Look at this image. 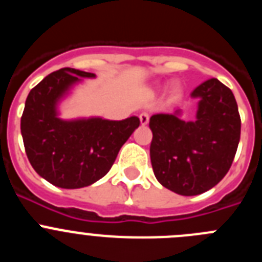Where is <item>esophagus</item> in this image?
Masks as SVG:
<instances>
[{"mask_svg":"<svg viewBox=\"0 0 262 262\" xmlns=\"http://www.w3.org/2000/svg\"><path fill=\"white\" fill-rule=\"evenodd\" d=\"M139 119H140V123H142V126H145V124H148V122H149V115H148V113H142V114L139 115Z\"/></svg>","mask_w":262,"mask_h":262,"instance_id":"34e87169","label":"esophagus"}]
</instances>
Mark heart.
Instances as JSON below:
<instances>
[{"instance_id":"b5f03b06","label":"heart","mask_w":262,"mask_h":262,"mask_svg":"<svg viewBox=\"0 0 262 262\" xmlns=\"http://www.w3.org/2000/svg\"><path fill=\"white\" fill-rule=\"evenodd\" d=\"M172 93L173 94H178V93H180V86H178V85H173V86H172Z\"/></svg>"}]
</instances>
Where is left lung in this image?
Instances as JSON below:
<instances>
[{"instance_id":"1","label":"left lung","mask_w":262,"mask_h":262,"mask_svg":"<svg viewBox=\"0 0 262 262\" xmlns=\"http://www.w3.org/2000/svg\"><path fill=\"white\" fill-rule=\"evenodd\" d=\"M198 99L194 120L173 114H155L151 163L157 181L180 195L210 190L230 170L240 140L239 108L230 88L210 78L190 94Z\"/></svg>"}]
</instances>
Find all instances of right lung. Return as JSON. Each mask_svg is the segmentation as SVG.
Wrapping results in <instances>:
<instances>
[{"instance_id":"add662e5","label":"right lung","mask_w":262,"mask_h":262,"mask_svg":"<svg viewBox=\"0 0 262 262\" xmlns=\"http://www.w3.org/2000/svg\"><path fill=\"white\" fill-rule=\"evenodd\" d=\"M93 77L89 72L59 69L31 89L25 103L20 133L29 161L40 177L57 187L80 189L102 178L140 124L138 117L59 118L57 105L71 88L81 78Z\"/></svg>"}]
</instances>
